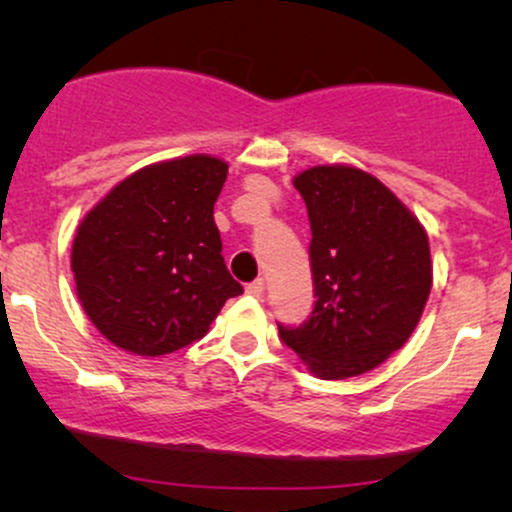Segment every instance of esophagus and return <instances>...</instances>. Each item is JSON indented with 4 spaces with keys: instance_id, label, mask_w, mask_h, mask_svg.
Returning <instances> with one entry per match:
<instances>
[{
    "instance_id": "esophagus-1",
    "label": "esophagus",
    "mask_w": 512,
    "mask_h": 512,
    "mask_svg": "<svg viewBox=\"0 0 512 512\" xmlns=\"http://www.w3.org/2000/svg\"><path fill=\"white\" fill-rule=\"evenodd\" d=\"M245 291L250 293V296H255V298H260L262 293H264V279H255V281H250L248 286H245Z\"/></svg>"
}]
</instances>
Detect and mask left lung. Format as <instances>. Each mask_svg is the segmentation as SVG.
Wrapping results in <instances>:
<instances>
[{
  "instance_id": "8db88e82",
  "label": "left lung",
  "mask_w": 512,
  "mask_h": 512,
  "mask_svg": "<svg viewBox=\"0 0 512 512\" xmlns=\"http://www.w3.org/2000/svg\"><path fill=\"white\" fill-rule=\"evenodd\" d=\"M308 209L313 313L279 337L317 378L361 375L402 349L431 293V250L416 216L373 175L317 166L293 180Z\"/></svg>"
}]
</instances>
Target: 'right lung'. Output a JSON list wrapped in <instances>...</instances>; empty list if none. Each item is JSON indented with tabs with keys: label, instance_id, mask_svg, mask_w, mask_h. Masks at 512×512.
<instances>
[{
	"label": "right lung",
	"instance_id": "1",
	"mask_svg": "<svg viewBox=\"0 0 512 512\" xmlns=\"http://www.w3.org/2000/svg\"><path fill=\"white\" fill-rule=\"evenodd\" d=\"M228 166L185 156L137 170L86 214L72 272L105 339L139 356L173 354L207 334L243 286L228 272L214 202Z\"/></svg>",
	"mask_w": 512,
	"mask_h": 512
}]
</instances>
